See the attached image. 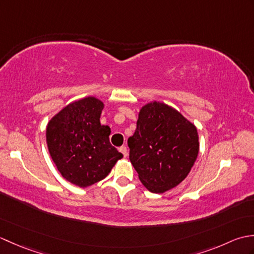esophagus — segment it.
Masks as SVG:
<instances>
[{
	"label": "esophagus",
	"mask_w": 254,
	"mask_h": 254,
	"mask_svg": "<svg viewBox=\"0 0 254 254\" xmlns=\"http://www.w3.org/2000/svg\"><path fill=\"white\" fill-rule=\"evenodd\" d=\"M119 152L122 153L124 157H127V148L126 146H121L120 148H119Z\"/></svg>",
	"instance_id": "esophagus-1"
}]
</instances>
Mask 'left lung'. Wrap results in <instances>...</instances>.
<instances>
[{
  "label": "left lung",
  "instance_id": "8db88e82",
  "mask_svg": "<svg viewBox=\"0 0 254 254\" xmlns=\"http://www.w3.org/2000/svg\"><path fill=\"white\" fill-rule=\"evenodd\" d=\"M127 145L139 180L150 192L164 193L189 175L198 154V135L181 113L155 101L139 111Z\"/></svg>",
  "mask_w": 254,
  "mask_h": 254
}]
</instances>
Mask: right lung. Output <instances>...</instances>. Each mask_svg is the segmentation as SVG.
<instances>
[{"label":"right lung","mask_w":254,"mask_h":254,"mask_svg":"<svg viewBox=\"0 0 254 254\" xmlns=\"http://www.w3.org/2000/svg\"><path fill=\"white\" fill-rule=\"evenodd\" d=\"M104 104L94 97L72 102L47 127L49 153L63 178L86 188L104 179L123 157L109 141L110 127L100 124Z\"/></svg>","instance_id":"1"}]
</instances>
